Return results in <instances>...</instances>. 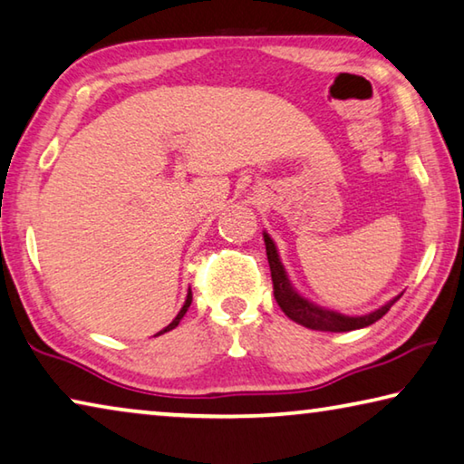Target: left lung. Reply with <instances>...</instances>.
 <instances>
[{
	"mask_svg": "<svg viewBox=\"0 0 464 464\" xmlns=\"http://www.w3.org/2000/svg\"><path fill=\"white\" fill-rule=\"evenodd\" d=\"M263 238H265V246H267V259H269L273 295H276V302L279 304V308L284 310L287 318H292L294 323H298L302 326H308V329L313 331H326V333H345V331L363 329V326L381 321V318L389 313L392 304L401 298V295H397L394 300L386 302L382 308H378L374 313L363 314V316H345V314L333 313V310H324L313 302L304 300L302 295H298V292L294 290L290 279L285 276L284 265L279 261L277 248L269 238V234H263Z\"/></svg>",
	"mask_w": 464,
	"mask_h": 464,
	"instance_id": "obj_1",
	"label": "left lung"
}]
</instances>
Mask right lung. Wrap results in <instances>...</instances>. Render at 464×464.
Instances as JSON below:
<instances>
[{
	"label": "right lung",
	"instance_id": "obj_1",
	"mask_svg": "<svg viewBox=\"0 0 464 464\" xmlns=\"http://www.w3.org/2000/svg\"><path fill=\"white\" fill-rule=\"evenodd\" d=\"M191 302H193V294H191V290H188V294H187V300H185V306H182L180 308V313L177 314V318H174V321L169 324V326H166V329L164 331H160V333H158V335H162V333H166V331H172L174 329V326H177L179 323H180V318L182 316H185V313H187V310H188V306H191Z\"/></svg>",
	"mask_w": 464,
	"mask_h": 464
}]
</instances>
